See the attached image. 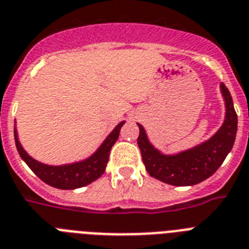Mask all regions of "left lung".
<instances>
[{
  "label": "left lung",
  "mask_w": 249,
  "mask_h": 249,
  "mask_svg": "<svg viewBox=\"0 0 249 249\" xmlns=\"http://www.w3.org/2000/svg\"><path fill=\"white\" fill-rule=\"evenodd\" d=\"M225 101V119L223 125L209 141L183 150L178 154H162L150 144L141 124L138 145L142 160L150 176L173 186H192L214 175L233 148L237 134L238 118L229 89L220 85Z\"/></svg>",
  "instance_id": "8db88e82"
}]
</instances>
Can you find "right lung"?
<instances>
[{
  "label": "right lung",
  "mask_w": 249,
  "mask_h": 249,
  "mask_svg": "<svg viewBox=\"0 0 249 249\" xmlns=\"http://www.w3.org/2000/svg\"><path fill=\"white\" fill-rule=\"evenodd\" d=\"M124 123L125 121H121L120 124L115 126L114 130L108 134V137L106 138L104 143L100 145L99 149L96 150L92 156L89 157L87 160L72 164L49 166V164L40 163L34 158H31L18 142L16 128L14 130L15 143H16V148H18L20 157L41 181L60 190L79 189V187L87 186L89 183L96 181L99 177L102 176V173L105 172L110 150H111L115 142L118 141L120 129L124 125Z\"/></svg>",
  "instance_id": "1"
}]
</instances>
